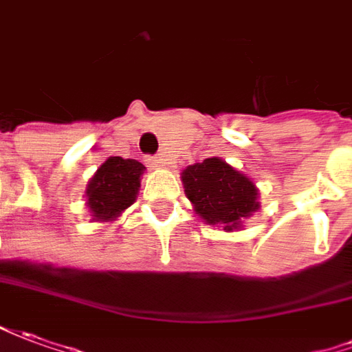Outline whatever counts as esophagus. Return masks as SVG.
Returning <instances> with one entry per match:
<instances>
[{"label": "esophagus", "instance_id": "obj_1", "mask_svg": "<svg viewBox=\"0 0 352 352\" xmlns=\"http://www.w3.org/2000/svg\"><path fill=\"white\" fill-rule=\"evenodd\" d=\"M144 161H146V165L151 166V168H161V166H165V163H163V159L151 157V155H146Z\"/></svg>", "mask_w": 352, "mask_h": 352}]
</instances>
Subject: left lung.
<instances>
[{"instance_id":"1","label":"left lung","mask_w":352,"mask_h":352,"mask_svg":"<svg viewBox=\"0 0 352 352\" xmlns=\"http://www.w3.org/2000/svg\"><path fill=\"white\" fill-rule=\"evenodd\" d=\"M187 199L208 225L236 230L258 210V189L245 174L219 157L204 159L182 173Z\"/></svg>"}]
</instances>
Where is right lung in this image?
I'll return each instance as SVG.
<instances>
[{
	"mask_svg": "<svg viewBox=\"0 0 352 352\" xmlns=\"http://www.w3.org/2000/svg\"><path fill=\"white\" fill-rule=\"evenodd\" d=\"M146 166L137 159L109 157L86 187V204L91 221H114L137 201L140 176Z\"/></svg>",
	"mask_w": 352,
	"mask_h": 352,
	"instance_id": "obj_1",
	"label": "right lung"
}]
</instances>
